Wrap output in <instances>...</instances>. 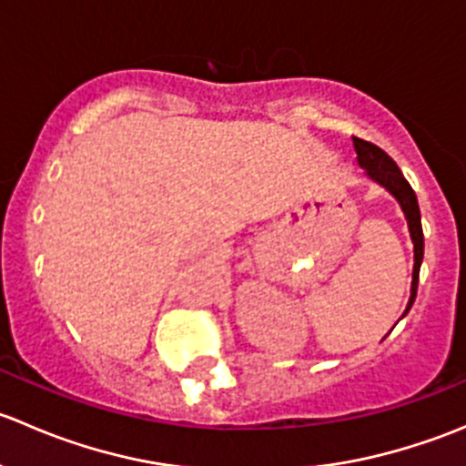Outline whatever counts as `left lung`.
I'll return each instance as SVG.
<instances>
[{
  "mask_svg": "<svg viewBox=\"0 0 466 466\" xmlns=\"http://www.w3.org/2000/svg\"><path fill=\"white\" fill-rule=\"evenodd\" d=\"M354 139V148H356V159H359L360 167L368 171V176L372 180H377L379 185H383L394 198L399 200L401 205L403 214L408 218V228H410V237L412 243H415V268H412V289H410V302H408L406 313L410 311L412 302H415L417 295V281H420V266L421 259H424V232H421V214H420V205H417V196L412 191V187L408 185V180L403 177L401 168L394 164V159L390 157L385 150H380L379 146H374L372 142H365L360 137H351Z\"/></svg>",
  "mask_w": 466,
  "mask_h": 466,
  "instance_id": "left-lung-1",
  "label": "left lung"
}]
</instances>
